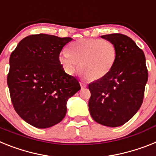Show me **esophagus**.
<instances>
[{"mask_svg":"<svg viewBox=\"0 0 156 156\" xmlns=\"http://www.w3.org/2000/svg\"><path fill=\"white\" fill-rule=\"evenodd\" d=\"M80 85H81V87H82V88H86V86H87L86 83V82H81Z\"/></svg>","mask_w":156,"mask_h":156,"instance_id":"34e87169","label":"esophagus"}]
</instances>
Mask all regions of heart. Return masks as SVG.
<instances>
[{
  "instance_id": "heart-1",
  "label": "heart",
  "mask_w": 156,
  "mask_h": 156,
  "mask_svg": "<svg viewBox=\"0 0 156 156\" xmlns=\"http://www.w3.org/2000/svg\"><path fill=\"white\" fill-rule=\"evenodd\" d=\"M116 58V47L112 42L100 39H80L69 46V51L59 54L60 64L69 74L79 68L90 80L105 78L112 70Z\"/></svg>"
}]
</instances>
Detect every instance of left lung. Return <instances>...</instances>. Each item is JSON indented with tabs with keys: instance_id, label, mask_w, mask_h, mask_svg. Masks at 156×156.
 <instances>
[{
	"instance_id": "left-lung-1",
	"label": "left lung",
	"mask_w": 156,
	"mask_h": 156,
	"mask_svg": "<svg viewBox=\"0 0 156 156\" xmlns=\"http://www.w3.org/2000/svg\"><path fill=\"white\" fill-rule=\"evenodd\" d=\"M114 44L116 58L109 74L89 84L90 115L98 124L118 127L140 109L148 78L144 51L122 34L101 36Z\"/></svg>"
}]
</instances>
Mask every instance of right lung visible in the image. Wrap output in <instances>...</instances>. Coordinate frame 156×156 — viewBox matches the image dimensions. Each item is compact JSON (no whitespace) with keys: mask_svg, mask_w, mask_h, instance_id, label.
Listing matches in <instances>:
<instances>
[{"mask_svg":"<svg viewBox=\"0 0 156 156\" xmlns=\"http://www.w3.org/2000/svg\"><path fill=\"white\" fill-rule=\"evenodd\" d=\"M70 37L31 35L18 44L9 58L7 83L12 103L23 120L39 129L62 121L68 99L80 90L58 57Z\"/></svg>","mask_w":156,"mask_h":156,"instance_id":"obj_1","label":"right lung"}]
</instances>
